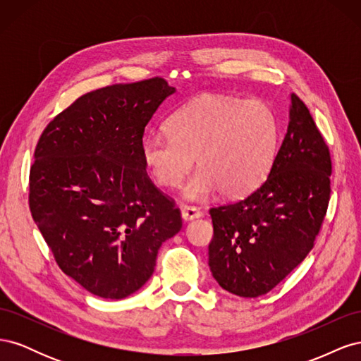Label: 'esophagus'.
Segmentation results:
<instances>
[{
    "mask_svg": "<svg viewBox=\"0 0 361 361\" xmlns=\"http://www.w3.org/2000/svg\"><path fill=\"white\" fill-rule=\"evenodd\" d=\"M203 212L199 209L197 206H182V218L185 221L194 220V218H200Z\"/></svg>",
    "mask_w": 361,
    "mask_h": 361,
    "instance_id": "obj_1",
    "label": "esophagus"
}]
</instances>
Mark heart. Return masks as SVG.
<instances>
[{
    "instance_id": "b5f03b06",
    "label": "heart",
    "mask_w": 361,
    "mask_h": 361,
    "mask_svg": "<svg viewBox=\"0 0 361 361\" xmlns=\"http://www.w3.org/2000/svg\"><path fill=\"white\" fill-rule=\"evenodd\" d=\"M169 133H150L141 155L154 180L176 188L197 164L183 194L202 200L218 190L223 197H243L267 178L276 158L279 123L260 101L203 94L174 111Z\"/></svg>"
}]
</instances>
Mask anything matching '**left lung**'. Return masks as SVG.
<instances>
[{"label": "left lung", "instance_id": "left-lung-1", "mask_svg": "<svg viewBox=\"0 0 361 361\" xmlns=\"http://www.w3.org/2000/svg\"><path fill=\"white\" fill-rule=\"evenodd\" d=\"M289 126L268 178L245 199L211 207L209 268L223 289L256 298L310 253L329 207L331 157L309 108L292 93Z\"/></svg>", "mask_w": 361, "mask_h": 361}]
</instances>
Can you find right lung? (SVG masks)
<instances>
[{
	"label": "right lung",
	"instance_id": "add662e5",
	"mask_svg": "<svg viewBox=\"0 0 361 361\" xmlns=\"http://www.w3.org/2000/svg\"><path fill=\"white\" fill-rule=\"evenodd\" d=\"M174 87L154 78L78 97L43 129L30 169L31 216L64 274L122 300L154 274L158 250L182 227L141 155L145 128Z\"/></svg>",
	"mask_w": 361,
	"mask_h": 361
}]
</instances>
